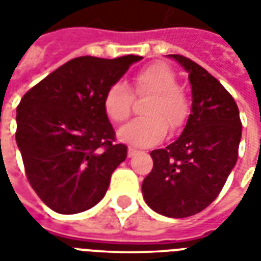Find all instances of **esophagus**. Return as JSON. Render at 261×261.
<instances>
[{
  "instance_id": "1",
  "label": "esophagus",
  "mask_w": 261,
  "mask_h": 261,
  "mask_svg": "<svg viewBox=\"0 0 261 261\" xmlns=\"http://www.w3.org/2000/svg\"><path fill=\"white\" fill-rule=\"evenodd\" d=\"M135 153H136V150H135L134 147H129L127 149V157H134Z\"/></svg>"
}]
</instances>
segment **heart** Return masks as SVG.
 Listing matches in <instances>:
<instances>
[{
	"label": "heart",
	"instance_id": "1",
	"mask_svg": "<svg viewBox=\"0 0 261 261\" xmlns=\"http://www.w3.org/2000/svg\"><path fill=\"white\" fill-rule=\"evenodd\" d=\"M138 94H153L145 107L146 118H138L119 129L118 138L130 146L150 147L160 143L171 129L184 125L190 104L184 90L177 86V75L164 63H153L134 75ZM132 95L123 83H114L104 95V110L112 122L126 121L132 112Z\"/></svg>",
	"mask_w": 261,
	"mask_h": 261
}]
</instances>
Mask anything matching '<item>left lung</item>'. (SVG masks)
<instances>
[{
	"mask_svg": "<svg viewBox=\"0 0 261 261\" xmlns=\"http://www.w3.org/2000/svg\"><path fill=\"white\" fill-rule=\"evenodd\" d=\"M188 73L193 104L181 135L150 153L153 170L143 180L146 204L160 215H195L218 197L238 160L242 122L232 95L197 63L167 55Z\"/></svg>",
	"mask_w": 261,
	"mask_h": 261,
	"instance_id": "8db88e82",
	"label": "left lung"
}]
</instances>
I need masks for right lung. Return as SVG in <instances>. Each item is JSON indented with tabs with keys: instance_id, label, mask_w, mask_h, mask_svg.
Listing matches in <instances>:
<instances>
[{
	"instance_id": "1",
	"label": "right lung",
	"mask_w": 261,
	"mask_h": 261,
	"mask_svg": "<svg viewBox=\"0 0 261 261\" xmlns=\"http://www.w3.org/2000/svg\"><path fill=\"white\" fill-rule=\"evenodd\" d=\"M142 56L75 57L23 95L16 108V145L29 184L50 210L87 211L104 198L127 149L115 130L104 95Z\"/></svg>"
}]
</instances>
